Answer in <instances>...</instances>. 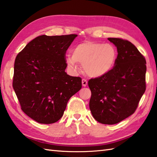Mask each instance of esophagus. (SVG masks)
<instances>
[{
  "label": "esophagus",
  "mask_w": 157,
  "mask_h": 157,
  "mask_svg": "<svg viewBox=\"0 0 157 157\" xmlns=\"http://www.w3.org/2000/svg\"><path fill=\"white\" fill-rule=\"evenodd\" d=\"M87 81L86 79H82V85L83 86H86L87 85Z\"/></svg>",
  "instance_id": "34e87169"
}]
</instances>
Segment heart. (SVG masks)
<instances>
[{"mask_svg": "<svg viewBox=\"0 0 157 157\" xmlns=\"http://www.w3.org/2000/svg\"><path fill=\"white\" fill-rule=\"evenodd\" d=\"M117 51L113 45L93 41H85L72 49V55L66 56L70 69L76 72L78 63L82 64L84 72L90 77L102 76L112 71L117 59Z\"/></svg>", "mask_w": 157, "mask_h": 157, "instance_id": "heart-1", "label": "heart"}]
</instances>
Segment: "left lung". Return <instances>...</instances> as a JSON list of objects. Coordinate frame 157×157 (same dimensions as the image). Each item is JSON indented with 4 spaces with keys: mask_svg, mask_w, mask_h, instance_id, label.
<instances>
[{
    "mask_svg": "<svg viewBox=\"0 0 157 157\" xmlns=\"http://www.w3.org/2000/svg\"><path fill=\"white\" fill-rule=\"evenodd\" d=\"M117 48V59L112 71L89 81L91 90L89 108L94 119L114 124L136 110L146 90V60L131 42L109 38Z\"/></svg>",
    "mask_w": 157,
    "mask_h": 157,
    "instance_id": "1",
    "label": "left lung"
}]
</instances>
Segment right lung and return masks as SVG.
<instances>
[{"instance_id":"1","label":"right lung","mask_w":157,"mask_h":157,"mask_svg":"<svg viewBox=\"0 0 157 157\" xmlns=\"http://www.w3.org/2000/svg\"><path fill=\"white\" fill-rule=\"evenodd\" d=\"M76 36H37L16 57L13 89L22 111L38 123L58 121L70 98L82 88L81 77L65 72L66 51Z\"/></svg>"}]
</instances>
